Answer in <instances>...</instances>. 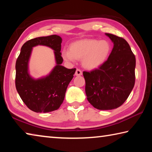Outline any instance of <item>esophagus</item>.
<instances>
[{
  "instance_id": "34e87169",
  "label": "esophagus",
  "mask_w": 152,
  "mask_h": 152,
  "mask_svg": "<svg viewBox=\"0 0 152 152\" xmlns=\"http://www.w3.org/2000/svg\"><path fill=\"white\" fill-rule=\"evenodd\" d=\"M82 74V72L80 70V69L77 68L76 70V72H75V75L76 76H81Z\"/></svg>"
}]
</instances>
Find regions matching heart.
<instances>
[{
    "label": "heart",
    "instance_id": "obj_1",
    "mask_svg": "<svg viewBox=\"0 0 152 152\" xmlns=\"http://www.w3.org/2000/svg\"><path fill=\"white\" fill-rule=\"evenodd\" d=\"M110 44L106 40L84 39L76 41L70 45V50H64L61 56L66 61L81 60L82 65L87 69L98 68L103 64L109 56Z\"/></svg>",
    "mask_w": 152,
    "mask_h": 152
}]
</instances>
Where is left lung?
Here are the masks:
<instances>
[{"mask_svg":"<svg viewBox=\"0 0 152 152\" xmlns=\"http://www.w3.org/2000/svg\"><path fill=\"white\" fill-rule=\"evenodd\" d=\"M113 42L107 60L96 70L83 72L87 100L99 110H111L124 103L135 84V57L127 41L106 33Z\"/></svg>","mask_w":152,"mask_h":152,"instance_id":"left-lung-1","label":"left lung"}]
</instances>
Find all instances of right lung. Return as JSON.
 I'll use <instances>...</instances> for the list:
<instances>
[{
	"mask_svg": "<svg viewBox=\"0 0 152 152\" xmlns=\"http://www.w3.org/2000/svg\"><path fill=\"white\" fill-rule=\"evenodd\" d=\"M61 38L57 35L36 37L25 42L16 61L15 86L20 99L30 110L48 113L58 109L64 101L67 87L73 78L76 68L61 66ZM45 45L55 50L56 66L48 76L35 80L28 72V63L32 48Z\"/></svg>",
	"mask_w": 152,
	"mask_h": 152,
	"instance_id": "1",
	"label": "right lung"
}]
</instances>
